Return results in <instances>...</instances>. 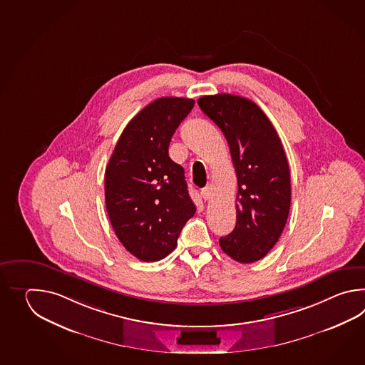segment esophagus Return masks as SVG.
Returning <instances> with one entry per match:
<instances>
[{
	"label": "esophagus",
	"mask_w": 365,
	"mask_h": 365,
	"mask_svg": "<svg viewBox=\"0 0 365 365\" xmlns=\"http://www.w3.org/2000/svg\"><path fill=\"white\" fill-rule=\"evenodd\" d=\"M201 197L205 201H209L210 198L212 197V189L211 185H206L201 190Z\"/></svg>",
	"instance_id": "1"
}]
</instances>
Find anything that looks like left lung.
I'll return each instance as SVG.
<instances>
[{"label": "left lung", "instance_id": "1", "mask_svg": "<svg viewBox=\"0 0 365 365\" xmlns=\"http://www.w3.org/2000/svg\"><path fill=\"white\" fill-rule=\"evenodd\" d=\"M198 106L220 128L237 176L236 225L219 239L240 264L264 258L279 240L291 205V176L279 135L256 103L231 93L206 95Z\"/></svg>", "mask_w": 365, "mask_h": 365}]
</instances>
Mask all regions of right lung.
I'll return each mask as SVG.
<instances>
[{"mask_svg": "<svg viewBox=\"0 0 365 365\" xmlns=\"http://www.w3.org/2000/svg\"><path fill=\"white\" fill-rule=\"evenodd\" d=\"M186 98L165 96L133 117L106 168V206L125 249L145 262L168 256L195 214L184 168L168 155L180 123L194 107Z\"/></svg>", "mask_w": 365, "mask_h": 365, "instance_id": "right-lung-1", "label": "right lung"}]
</instances>
